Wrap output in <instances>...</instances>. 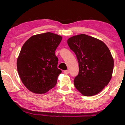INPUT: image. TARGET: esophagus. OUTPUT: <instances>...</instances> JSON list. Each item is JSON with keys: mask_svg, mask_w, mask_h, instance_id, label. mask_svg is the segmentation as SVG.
Segmentation results:
<instances>
[{"mask_svg": "<svg viewBox=\"0 0 125 125\" xmlns=\"http://www.w3.org/2000/svg\"><path fill=\"white\" fill-rule=\"evenodd\" d=\"M64 74H68V73H69V71H68V70H67V71H65L64 72Z\"/></svg>", "mask_w": 125, "mask_h": 125, "instance_id": "34e87169", "label": "esophagus"}]
</instances>
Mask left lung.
Instances as JSON below:
<instances>
[{
    "label": "left lung",
    "mask_w": 125,
    "mask_h": 125,
    "mask_svg": "<svg viewBox=\"0 0 125 125\" xmlns=\"http://www.w3.org/2000/svg\"><path fill=\"white\" fill-rule=\"evenodd\" d=\"M79 63V74L74 78L76 89L84 96L100 93L110 81L114 61L104 42L85 34L74 36L67 40Z\"/></svg>",
    "instance_id": "left-lung-1"
}]
</instances>
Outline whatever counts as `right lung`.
I'll return each instance as SVG.
<instances>
[{"label": "right lung", "mask_w": 125, "mask_h": 125, "mask_svg": "<svg viewBox=\"0 0 125 125\" xmlns=\"http://www.w3.org/2000/svg\"><path fill=\"white\" fill-rule=\"evenodd\" d=\"M62 37L52 32L33 35L25 42L17 59L20 79L27 89L45 94L56 85L62 72L55 51Z\"/></svg>", "instance_id": "obj_1"}]
</instances>
